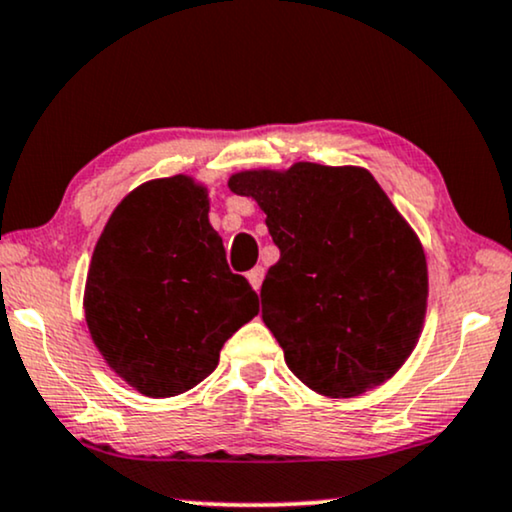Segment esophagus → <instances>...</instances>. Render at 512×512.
I'll return each mask as SVG.
<instances>
[{"label":"esophagus","instance_id":"obj_1","mask_svg":"<svg viewBox=\"0 0 512 512\" xmlns=\"http://www.w3.org/2000/svg\"><path fill=\"white\" fill-rule=\"evenodd\" d=\"M248 281H250L252 288L260 290V288H262V281H264V269H262V267L250 269V271H248Z\"/></svg>","mask_w":512,"mask_h":512}]
</instances>
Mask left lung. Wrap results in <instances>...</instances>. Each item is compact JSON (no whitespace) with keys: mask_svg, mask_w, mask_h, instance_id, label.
Instances as JSON below:
<instances>
[{"mask_svg":"<svg viewBox=\"0 0 512 512\" xmlns=\"http://www.w3.org/2000/svg\"><path fill=\"white\" fill-rule=\"evenodd\" d=\"M229 189L260 205L281 250L262 283V321L290 371L331 399L387 383L423 333L428 262L373 174L302 160L241 170Z\"/></svg>","mask_w":512,"mask_h":512,"instance_id":"8db88e82","label":"left lung"}]
</instances>
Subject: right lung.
I'll use <instances>...</instances> for the list:
<instances>
[{
  "instance_id": "right-lung-1",
  "label": "right lung",
  "mask_w": 512,
  "mask_h": 512,
  "mask_svg": "<svg viewBox=\"0 0 512 512\" xmlns=\"http://www.w3.org/2000/svg\"><path fill=\"white\" fill-rule=\"evenodd\" d=\"M208 186L189 174L129 191L94 245L84 321L108 368L151 399L215 371L224 342L260 312L210 224Z\"/></svg>"
}]
</instances>
